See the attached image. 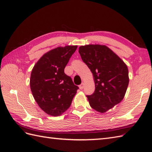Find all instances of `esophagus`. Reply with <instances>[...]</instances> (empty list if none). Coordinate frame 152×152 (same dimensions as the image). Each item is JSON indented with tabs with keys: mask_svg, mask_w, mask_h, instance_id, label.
<instances>
[{
	"mask_svg": "<svg viewBox=\"0 0 152 152\" xmlns=\"http://www.w3.org/2000/svg\"><path fill=\"white\" fill-rule=\"evenodd\" d=\"M83 87H84V83H82L81 84H80V85L79 86V88H80V89H83Z\"/></svg>",
	"mask_w": 152,
	"mask_h": 152,
	"instance_id": "1",
	"label": "esophagus"
}]
</instances>
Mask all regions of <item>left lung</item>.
Instances as JSON below:
<instances>
[{
  "instance_id": "8db88e82",
  "label": "left lung",
  "mask_w": 152,
  "mask_h": 152,
  "mask_svg": "<svg viewBox=\"0 0 152 152\" xmlns=\"http://www.w3.org/2000/svg\"><path fill=\"white\" fill-rule=\"evenodd\" d=\"M79 53L95 82V92L87 95L89 104L96 111L105 113L124 98L129 82L127 66L105 45L81 46Z\"/></svg>"
}]
</instances>
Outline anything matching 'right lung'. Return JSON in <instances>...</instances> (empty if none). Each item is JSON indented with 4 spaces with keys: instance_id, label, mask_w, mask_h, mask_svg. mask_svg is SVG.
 <instances>
[{
    "instance_id": "add662e5",
    "label": "right lung",
    "mask_w": 152,
    "mask_h": 152,
    "mask_svg": "<svg viewBox=\"0 0 152 152\" xmlns=\"http://www.w3.org/2000/svg\"><path fill=\"white\" fill-rule=\"evenodd\" d=\"M78 46L57 47L44 53L31 71L30 87L39 107L47 114L59 116L70 107L78 87L64 69Z\"/></svg>"
}]
</instances>
